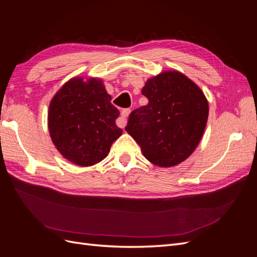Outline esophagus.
Here are the masks:
<instances>
[{"label":"esophagus","mask_w":257,"mask_h":257,"mask_svg":"<svg viewBox=\"0 0 257 257\" xmlns=\"http://www.w3.org/2000/svg\"><path fill=\"white\" fill-rule=\"evenodd\" d=\"M130 113H131L130 108H124V109L121 111V116L118 120H116V125H118L119 127L125 126L126 125V118Z\"/></svg>","instance_id":"esophagus-1"}]
</instances>
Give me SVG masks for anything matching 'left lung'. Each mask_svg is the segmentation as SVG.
I'll use <instances>...</instances> for the list:
<instances>
[{
    "label": "left lung",
    "instance_id": "obj_1",
    "mask_svg": "<svg viewBox=\"0 0 257 257\" xmlns=\"http://www.w3.org/2000/svg\"><path fill=\"white\" fill-rule=\"evenodd\" d=\"M149 103L131 112L125 131L145 158L161 167L188 159L198 146L208 120L204 93L179 72H164L142 90Z\"/></svg>",
    "mask_w": 257,
    "mask_h": 257
}]
</instances>
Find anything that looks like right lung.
Wrapping results in <instances>:
<instances>
[{
	"mask_svg": "<svg viewBox=\"0 0 257 257\" xmlns=\"http://www.w3.org/2000/svg\"><path fill=\"white\" fill-rule=\"evenodd\" d=\"M102 81L74 78L66 82L49 106L48 127L54 146L65 159L91 166L107 157L122 130L115 119L120 111Z\"/></svg>",
	"mask_w": 257,
	"mask_h": 257,
	"instance_id": "right-lung-1",
	"label": "right lung"
}]
</instances>
